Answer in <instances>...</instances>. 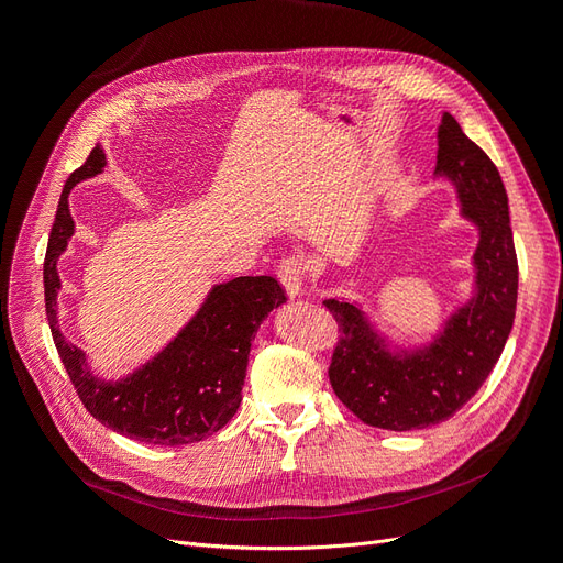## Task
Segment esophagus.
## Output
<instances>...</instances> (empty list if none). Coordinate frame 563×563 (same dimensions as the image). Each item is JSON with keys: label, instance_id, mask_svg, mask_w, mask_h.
Masks as SVG:
<instances>
[{"label": "esophagus", "instance_id": "34e87169", "mask_svg": "<svg viewBox=\"0 0 563 563\" xmlns=\"http://www.w3.org/2000/svg\"><path fill=\"white\" fill-rule=\"evenodd\" d=\"M305 272H308V263H305L302 258H298V255H286V258L279 263V267H277L279 282L284 284L286 294L291 296V298L302 294Z\"/></svg>", "mask_w": 563, "mask_h": 563}]
</instances>
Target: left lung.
Here are the masks:
<instances>
[{"instance_id": "left-lung-1", "label": "left lung", "mask_w": 563, "mask_h": 563, "mask_svg": "<svg viewBox=\"0 0 563 563\" xmlns=\"http://www.w3.org/2000/svg\"><path fill=\"white\" fill-rule=\"evenodd\" d=\"M437 139L434 174L455 185L460 213L479 228L474 298L416 352H389L356 305L323 300L340 333L329 366L335 397L362 422L391 432L430 428L460 411L498 364L517 312L519 265L498 168L449 112Z\"/></svg>"}]
</instances>
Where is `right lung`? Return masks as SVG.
<instances>
[{
    "instance_id": "right-lung-1",
    "label": "right lung",
    "mask_w": 563,
    "mask_h": 563,
    "mask_svg": "<svg viewBox=\"0 0 563 563\" xmlns=\"http://www.w3.org/2000/svg\"><path fill=\"white\" fill-rule=\"evenodd\" d=\"M106 152L96 145L89 159L67 178L44 258V302L60 362L87 411L106 428L155 446L195 444L225 428L242 404L251 340L275 308L286 302L275 277H236L218 284L192 321L155 360L122 380L93 376L87 354L58 329V255L75 232L67 207L73 187L103 172Z\"/></svg>"
}]
</instances>
